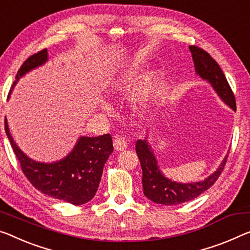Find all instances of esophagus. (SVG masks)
Here are the masks:
<instances>
[{"instance_id":"obj_1","label":"esophagus","mask_w":250,"mask_h":250,"mask_svg":"<svg viewBox=\"0 0 250 250\" xmlns=\"http://www.w3.org/2000/svg\"><path fill=\"white\" fill-rule=\"evenodd\" d=\"M128 146V143H127V140H126V137L124 136H116L114 140V147L116 151H124V149L127 148Z\"/></svg>"}]
</instances>
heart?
Returning a JSON list of instances; mask_svg holds the SVG:
<instances>
[{"label": "heart", "mask_w": 250, "mask_h": 250, "mask_svg": "<svg viewBox=\"0 0 250 250\" xmlns=\"http://www.w3.org/2000/svg\"><path fill=\"white\" fill-rule=\"evenodd\" d=\"M140 75V67L136 63L128 64V66L123 67L115 71L113 77L110 78V87L114 91H126L128 90L133 83L135 82L137 76ZM152 91V83L147 82L144 83L134 95V104L137 107H144L149 101V96ZM104 108L108 109L106 105Z\"/></svg>", "instance_id": "1"}]
</instances>
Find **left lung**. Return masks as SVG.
I'll return each mask as SVG.
<instances>
[{"mask_svg": "<svg viewBox=\"0 0 250 250\" xmlns=\"http://www.w3.org/2000/svg\"><path fill=\"white\" fill-rule=\"evenodd\" d=\"M189 49L192 59H193L195 72L212 86L222 102L227 104L230 108L236 110L235 96L217 61L201 48L190 45ZM135 149L140 159L142 171H143L142 183H143L144 195L151 201L164 206L180 205V203L188 202L199 197L202 192L213 186L221 172L224 171L226 162H227V156H226L217 171H214L203 181L180 183L172 181L162 174L147 140H138Z\"/></svg>", "mask_w": 250, "mask_h": 250, "instance_id": "8db88e82", "label": "left lung"}]
</instances>
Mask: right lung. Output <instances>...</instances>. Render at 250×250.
Segmentation results:
<instances>
[{
	"instance_id": "obj_1",
	"label": "right lung",
	"mask_w": 250,
	"mask_h": 250,
	"mask_svg": "<svg viewBox=\"0 0 250 250\" xmlns=\"http://www.w3.org/2000/svg\"><path fill=\"white\" fill-rule=\"evenodd\" d=\"M47 60V49L29 57L19 69L12 88L22 76L42 66ZM4 128L22 172L36 189L49 197L75 206L83 205L95 197L104 165L114 149L109 134L97 137L80 136L74 149L62 160L53 163H41L26 156L15 144L6 118Z\"/></svg>"
}]
</instances>
